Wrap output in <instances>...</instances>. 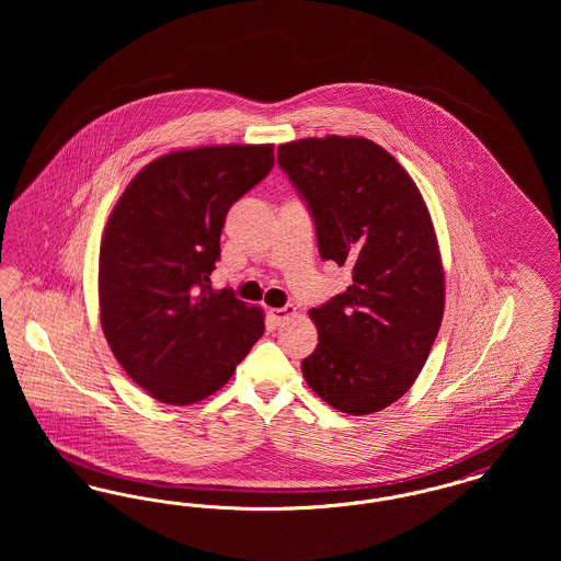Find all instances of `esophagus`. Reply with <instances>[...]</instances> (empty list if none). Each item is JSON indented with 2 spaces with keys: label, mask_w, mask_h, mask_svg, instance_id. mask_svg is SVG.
I'll return each mask as SVG.
<instances>
[{
  "label": "esophagus",
  "mask_w": 561,
  "mask_h": 561,
  "mask_svg": "<svg viewBox=\"0 0 561 561\" xmlns=\"http://www.w3.org/2000/svg\"><path fill=\"white\" fill-rule=\"evenodd\" d=\"M293 316H296V309H294L293 305H286V307H282V309H268V318H271V321H273L275 325L284 323V321L288 320V318H293Z\"/></svg>",
  "instance_id": "esophagus-1"
}]
</instances>
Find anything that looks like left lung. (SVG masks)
I'll use <instances>...</instances> for the list:
<instances>
[{
  "instance_id": "8db88e82",
  "label": "left lung",
  "mask_w": 561,
  "mask_h": 561,
  "mask_svg": "<svg viewBox=\"0 0 561 561\" xmlns=\"http://www.w3.org/2000/svg\"><path fill=\"white\" fill-rule=\"evenodd\" d=\"M313 218L323 261L353 284L311 309L320 332L302 374L321 400L373 414L414 385L444 316V268L427 206L398 160L368 138L277 147Z\"/></svg>"
}]
</instances>
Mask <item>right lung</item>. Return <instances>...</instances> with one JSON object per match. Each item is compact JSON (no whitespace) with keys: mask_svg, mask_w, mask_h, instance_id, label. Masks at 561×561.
Here are the masks:
<instances>
[{"mask_svg":"<svg viewBox=\"0 0 561 561\" xmlns=\"http://www.w3.org/2000/svg\"><path fill=\"white\" fill-rule=\"evenodd\" d=\"M273 168V145L168 153L108 216L99 261L101 325L119 366L170 405L206 400L265 332L263 311L214 293L229 208Z\"/></svg>","mask_w":561,"mask_h":561,"instance_id":"right-lung-1","label":"right lung"}]
</instances>
